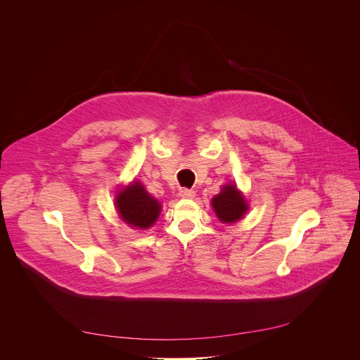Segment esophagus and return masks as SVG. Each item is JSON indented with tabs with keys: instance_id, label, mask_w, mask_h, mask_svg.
<instances>
[{
	"instance_id": "obj_1",
	"label": "esophagus",
	"mask_w": 360,
	"mask_h": 360,
	"mask_svg": "<svg viewBox=\"0 0 360 360\" xmlns=\"http://www.w3.org/2000/svg\"><path fill=\"white\" fill-rule=\"evenodd\" d=\"M181 198H185V199H191L195 196V191L193 189H188V188H181L179 189V193H178Z\"/></svg>"
}]
</instances>
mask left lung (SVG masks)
<instances>
[{"mask_svg": "<svg viewBox=\"0 0 360 360\" xmlns=\"http://www.w3.org/2000/svg\"><path fill=\"white\" fill-rule=\"evenodd\" d=\"M212 207L217 214V217L226 224L236 222L243 217V214L248 210V203L245 202L240 192H238L236 186L233 184L225 185L214 199Z\"/></svg>", "mask_w": 360, "mask_h": 360, "instance_id": "left-lung-1", "label": "left lung"}]
</instances>
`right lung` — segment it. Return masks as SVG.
Masks as SVG:
<instances>
[{
	"label": "right lung",
	"instance_id": "right-lung-1",
	"mask_svg": "<svg viewBox=\"0 0 360 360\" xmlns=\"http://www.w3.org/2000/svg\"><path fill=\"white\" fill-rule=\"evenodd\" d=\"M115 203L121 218L135 228H149L161 212L160 202L152 198L139 182H134L121 191Z\"/></svg>",
	"mask_w": 360,
	"mask_h": 360
}]
</instances>
